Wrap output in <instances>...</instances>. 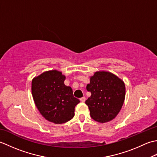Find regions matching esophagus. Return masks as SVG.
<instances>
[{
    "label": "esophagus",
    "mask_w": 157,
    "mask_h": 157,
    "mask_svg": "<svg viewBox=\"0 0 157 157\" xmlns=\"http://www.w3.org/2000/svg\"><path fill=\"white\" fill-rule=\"evenodd\" d=\"M85 101H86V97H85V96H84V97H82V98H80V101L82 102H84Z\"/></svg>",
    "instance_id": "obj_1"
}]
</instances>
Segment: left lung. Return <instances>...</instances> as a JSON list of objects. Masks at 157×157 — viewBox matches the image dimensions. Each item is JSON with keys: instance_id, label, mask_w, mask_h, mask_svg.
<instances>
[{"instance_id": "obj_1", "label": "left lung", "mask_w": 157, "mask_h": 157, "mask_svg": "<svg viewBox=\"0 0 157 157\" xmlns=\"http://www.w3.org/2000/svg\"><path fill=\"white\" fill-rule=\"evenodd\" d=\"M91 92L86 101L91 117L99 123L111 121L121 109L125 96V84L112 73L96 71L86 86Z\"/></svg>"}]
</instances>
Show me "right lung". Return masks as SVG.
Instances as JSON below:
<instances>
[{
    "label": "right lung",
    "instance_id": "add662e5",
    "mask_svg": "<svg viewBox=\"0 0 157 157\" xmlns=\"http://www.w3.org/2000/svg\"><path fill=\"white\" fill-rule=\"evenodd\" d=\"M65 76L57 70L42 73L32 82V94L36 107L48 121L56 124L67 122L74 117L79 102L70 86L64 84Z\"/></svg>",
    "mask_w": 157,
    "mask_h": 157
}]
</instances>
